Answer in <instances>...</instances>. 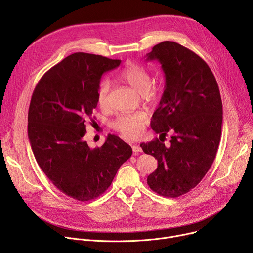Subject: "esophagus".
I'll use <instances>...</instances> for the list:
<instances>
[{"label":"esophagus","instance_id":"34e87169","mask_svg":"<svg viewBox=\"0 0 253 253\" xmlns=\"http://www.w3.org/2000/svg\"><path fill=\"white\" fill-rule=\"evenodd\" d=\"M132 151H133L134 154H138L139 152H141V148L137 144H133L132 145Z\"/></svg>","mask_w":253,"mask_h":253}]
</instances>
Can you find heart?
I'll return each instance as SVG.
<instances>
[{
	"label": "heart",
	"instance_id": "heart-1",
	"mask_svg": "<svg viewBox=\"0 0 253 253\" xmlns=\"http://www.w3.org/2000/svg\"><path fill=\"white\" fill-rule=\"evenodd\" d=\"M119 78L142 94L148 102L153 103L160 96V85L152 83L151 73L143 65L129 62L119 73ZM110 89L111 83L109 80H102L97 88V103L101 108L106 105ZM147 122L148 115L144 112L126 113L119 115L112 123V127L125 137L135 138L141 134L143 126Z\"/></svg>",
	"mask_w": 253,
	"mask_h": 253
}]
</instances>
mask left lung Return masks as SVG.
<instances>
[{
	"mask_svg": "<svg viewBox=\"0 0 253 253\" xmlns=\"http://www.w3.org/2000/svg\"><path fill=\"white\" fill-rule=\"evenodd\" d=\"M147 57L160 61L166 80L151 120L160 137L140 143L145 154L158 160L148 184L159 195L176 198L194 189L214 161L221 136V97L208 64L192 50L164 41ZM168 131L174 134L165 147Z\"/></svg>",
	"mask_w": 253,
	"mask_h": 253,
	"instance_id": "left-lung-1",
	"label": "left lung"
}]
</instances>
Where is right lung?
<instances>
[{
    "label": "right lung",
    "instance_id": "right-lung-1",
    "mask_svg": "<svg viewBox=\"0 0 253 253\" xmlns=\"http://www.w3.org/2000/svg\"><path fill=\"white\" fill-rule=\"evenodd\" d=\"M121 60L77 52L62 59L38 82L30 103L28 134L37 163L55 187L85 202L103 194L132 149L109 134L100 148L84 139L86 123L97 106L103 73Z\"/></svg>",
    "mask_w": 253,
    "mask_h": 253
}]
</instances>
